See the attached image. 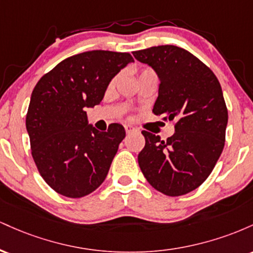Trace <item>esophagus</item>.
<instances>
[{
  "instance_id": "34e87169",
  "label": "esophagus",
  "mask_w": 253,
  "mask_h": 253,
  "mask_svg": "<svg viewBox=\"0 0 253 253\" xmlns=\"http://www.w3.org/2000/svg\"><path fill=\"white\" fill-rule=\"evenodd\" d=\"M125 130H126V133H127V134H129V133L134 132L135 128H134V127H132V126H130V125H125Z\"/></svg>"
}]
</instances>
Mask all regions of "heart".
<instances>
[{
	"label": "heart",
	"instance_id": "obj_1",
	"mask_svg": "<svg viewBox=\"0 0 253 253\" xmlns=\"http://www.w3.org/2000/svg\"><path fill=\"white\" fill-rule=\"evenodd\" d=\"M146 72H151V70H144L143 72H141V74H140V75H143V74H146ZM112 84H114V81H113V82H112Z\"/></svg>",
	"mask_w": 253,
	"mask_h": 253
}]
</instances>
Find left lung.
Here are the masks:
<instances>
[{
	"label": "left lung",
	"mask_w": 253,
	"mask_h": 253,
	"mask_svg": "<svg viewBox=\"0 0 253 253\" xmlns=\"http://www.w3.org/2000/svg\"><path fill=\"white\" fill-rule=\"evenodd\" d=\"M156 71L161 84L152 112L175 121L167 140L143 130L138 163L147 182L168 196L195 190L211 175L225 146L228 113L213 71L190 52L173 45L133 52Z\"/></svg>",
	"instance_id": "obj_1"
}]
</instances>
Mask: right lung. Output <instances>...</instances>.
<instances>
[{"mask_svg": "<svg viewBox=\"0 0 253 253\" xmlns=\"http://www.w3.org/2000/svg\"><path fill=\"white\" fill-rule=\"evenodd\" d=\"M132 62L123 52H83L64 59L34 86L26 115L32 157L60 195L83 197L106 179L126 132L120 124L100 132L88 124L85 108L100 103L113 77Z\"/></svg>", "mask_w": 253, "mask_h": 253, "instance_id": "add662e5", "label": "right lung"}]
</instances>
